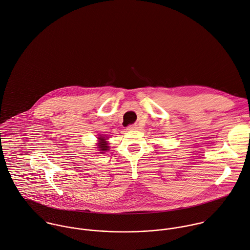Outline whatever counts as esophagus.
Wrapping results in <instances>:
<instances>
[{
    "mask_svg": "<svg viewBox=\"0 0 250 250\" xmlns=\"http://www.w3.org/2000/svg\"><path fill=\"white\" fill-rule=\"evenodd\" d=\"M137 129H138L137 125H130V126L127 127V130H128V131H134V130H137Z\"/></svg>",
    "mask_w": 250,
    "mask_h": 250,
    "instance_id": "1",
    "label": "esophagus"
}]
</instances>
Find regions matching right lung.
I'll list each match as a JSON object with an SVG mask.
<instances>
[{
  "label": "right lung",
  "instance_id": "1",
  "mask_svg": "<svg viewBox=\"0 0 250 250\" xmlns=\"http://www.w3.org/2000/svg\"><path fill=\"white\" fill-rule=\"evenodd\" d=\"M98 139H99V142H98L97 146H98L99 150H101L100 153H103L104 151L109 150V146H108V144H107V138H105L104 136H100V137H98Z\"/></svg>",
  "mask_w": 250,
  "mask_h": 250
}]
</instances>
